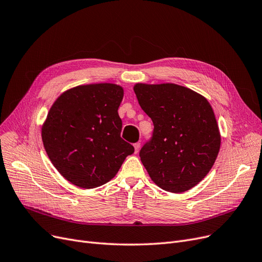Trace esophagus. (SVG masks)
Wrapping results in <instances>:
<instances>
[{
	"instance_id": "obj_1",
	"label": "esophagus",
	"mask_w": 262,
	"mask_h": 262,
	"mask_svg": "<svg viewBox=\"0 0 262 262\" xmlns=\"http://www.w3.org/2000/svg\"><path fill=\"white\" fill-rule=\"evenodd\" d=\"M133 146H134V151L135 152H139L140 147H141V143H135Z\"/></svg>"
}]
</instances>
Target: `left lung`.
<instances>
[{
    "mask_svg": "<svg viewBox=\"0 0 262 262\" xmlns=\"http://www.w3.org/2000/svg\"><path fill=\"white\" fill-rule=\"evenodd\" d=\"M142 110L154 122L151 140L140 157L151 181L180 193L200 183L221 149V132L211 104L176 83H135Z\"/></svg>",
    "mask_w": 262,
    "mask_h": 262,
    "instance_id": "left-lung-1",
    "label": "left lung"
}]
</instances>
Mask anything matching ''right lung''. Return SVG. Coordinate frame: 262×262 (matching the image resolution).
<instances>
[{
    "label": "right lung",
    "instance_id": "right-lung-1",
    "mask_svg": "<svg viewBox=\"0 0 262 262\" xmlns=\"http://www.w3.org/2000/svg\"><path fill=\"white\" fill-rule=\"evenodd\" d=\"M122 99L121 86L99 82L73 87L52 104L41 140L52 164L73 185L92 189L106 184L134 152L120 138Z\"/></svg>",
    "mask_w": 262,
    "mask_h": 262
}]
</instances>
